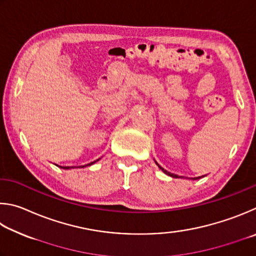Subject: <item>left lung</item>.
I'll return each mask as SVG.
<instances>
[{"label": "left lung", "instance_id": "left-lung-1", "mask_svg": "<svg viewBox=\"0 0 256 256\" xmlns=\"http://www.w3.org/2000/svg\"><path fill=\"white\" fill-rule=\"evenodd\" d=\"M155 163H156V165H158V166L160 168V170H162V171L165 173V174H166V176H172V178H180V176H176V174H171V173H170V172H168L166 171V170H164L162 166H160V165H158V162H156V160H155ZM204 176H196V178H192V180H198V178H204Z\"/></svg>", "mask_w": 256, "mask_h": 256}]
</instances>
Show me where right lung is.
Instances as JSON below:
<instances>
[{
    "instance_id": "right-lung-1",
    "label": "right lung",
    "mask_w": 256,
    "mask_h": 256,
    "mask_svg": "<svg viewBox=\"0 0 256 256\" xmlns=\"http://www.w3.org/2000/svg\"><path fill=\"white\" fill-rule=\"evenodd\" d=\"M100 160V158H98ZM98 160H94V162H91V163H88V164H86V165H83V166H78V168H85V166H90V165H93L94 163H96ZM58 166V165H57ZM58 168H64V170H70V168H75L76 166H58Z\"/></svg>"
}]
</instances>
